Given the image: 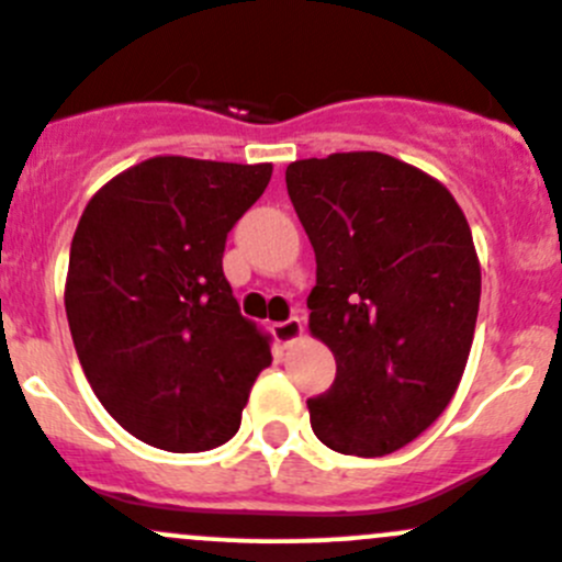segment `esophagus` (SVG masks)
<instances>
[{
	"label": "esophagus",
	"instance_id": "obj_1",
	"mask_svg": "<svg viewBox=\"0 0 562 562\" xmlns=\"http://www.w3.org/2000/svg\"><path fill=\"white\" fill-rule=\"evenodd\" d=\"M271 331H274V339L280 345H293V342H299V339H302V334H304V326H302V321H299V317H288V321H282V323H274V328H271Z\"/></svg>",
	"mask_w": 562,
	"mask_h": 562
}]
</instances>
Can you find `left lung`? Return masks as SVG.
I'll list each match as a JSON object with an SVG mask.
<instances>
[{
  "instance_id": "8db88e82",
  "label": "left lung",
  "mask_w": 562,
  "mask_h": 562,
  "mask_svg": "<svg viewBox=\"0 0 562 562\" xmlns=\"http://www.w3.org/2000/svg\"><path fill=\"white\" fill-rule=\"evenodd\" d=\"M288 195L315 249L310 331L337 378L307 400L321 443L383 457L416 440L462 381L481 266L438 179L381 151L296 160Z\"/></svg>"
}]
</instances>
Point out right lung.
<instances>
[{"instance_id": "add662e5", "label": "right lung", "mask_w": 562, "mask_h": 562, "mask_svg": "<svg viewBox=\"0 0 562 562\" xmlns=\"http://www.w3.org/2000/svg\"><path fill=\"white\" fill-rule=\"evenodd\" d=\"M269 179L271 162L151 157L83 209L65 285L72 345L105 411L155 449L234 438L271 364L223 274L225 239Z\"/></svg>"}]
</instances>
